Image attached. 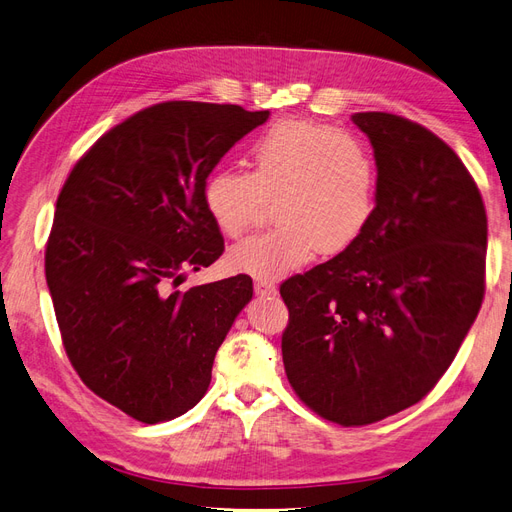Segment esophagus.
Wrapping results in <instances>:
<instances>
[{
	"mask_svg": "<svg viewBox=\"0 0 512 512\" xmlns=\"http://www.w3.org/2000/svg\"><path fill=\"white\" fill-rule=\"evenodd\" d=\"M255 293L265 297V295H276V284L272 280H257L255 282Z\"/></svg>",
	"mask_w": 512,
	"mask_h": 512,
	"instance_id": "34e87169",
	"label": "esophagus"
}]
</instances>
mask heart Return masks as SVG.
Listing matches in <instances>:
<instances>
[{
	"label": "heart",
	"mask_w": 512,
	"mask_h": 512,
	"mask_svg": "<svg viewBox=\"0 0 512 512\" xmlns=\"http://www.w3.org/2000/svg\"><path fill=\"white\" fill-rule=\"evenodd\" d=\"M249 171L221 167L207 175L203 205L219 232L238 236L274 201L278 224L230 249L234 270L272 280L314 253L337 255L358 240L379 198V163L349 131L309 119H282L253 140Z\"/></svg>",
	"instance_id": "b5f03b06"
}]
</instances>
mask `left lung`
I'll return each instance as SVG.
<instances>
[{
    "label": "left lung",
    "instance_id": "left-lung-1",
    "mask_svg": "<svg viewBox=\"0 0 512 512\" xmlns=\"http://www.w3.org/2000/svg\"><path fill=\"white\" fill-rule=\"evenodd\" d=\"M379 198L349 249L288 278L282 362L322 418L360 427L425 397L450 368L485 293L487 217L458 154L389 113H355Z\"/></svg>",
    "mask_w": 512,
    "mask_h": 512
}]
</instances>
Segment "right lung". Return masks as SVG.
I'll return each mask as SVG.
<instances>
[{
  "mask_svg": "<svg viewBox=\"0 0 512 512\" xmlns=\"http://www.w3.org/2000/svg\"><path fill=\"white\" fill-rule=\"evenodd\" d=\"M270 110L173 100L148 106L87 150L66 177L46 249V280L81 381L146 425L201 402L253 280L177 291L224 253L203 205L221 157Z\"/></svg>",
  "mask_w": 512,
  "mask_h": 512,
  "instance_id": "add662e5",
  "label": "right lung"
}]
</instances>
